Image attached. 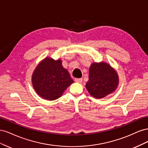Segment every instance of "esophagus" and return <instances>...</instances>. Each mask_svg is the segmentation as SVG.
<instances>
[{
  "label": "esophagus",
  "instance_id": "esophagus-1",
  "mask_svg": "<svg viewBox=\"0 0 148 148\" xmlns=\"http://www.w3.org/2000/svg\"><path fill=\"white\" fill-rule=\"evenodd\" d=\"M75 81L76 82H77V83H81L83 82V79L82 78H75Z\"/></svg>",
  "mask_w": 148,
  "mask_h": 148
}]
</instances>
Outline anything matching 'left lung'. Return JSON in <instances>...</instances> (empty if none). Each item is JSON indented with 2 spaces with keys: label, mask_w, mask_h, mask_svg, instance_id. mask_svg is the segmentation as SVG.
<instances>
[{
  "label": "left lung",
  "mask_w": 148,
  "mask_h": 148,
  "mask_svg": "<svg viewBox=\"0 0 148 148\" xmlns=\"http://www.w3.org/2000/svg\"><path fill=\"white\" fill-rule=\"evenodd\" d=\"M119 83L117 74L106 63H93L89 68L86 88L90 95L102 98L114 91Z\"/></svg>",
  "instance_id": "8db88e82"
}]
</instances>
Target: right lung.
<instances>
[{"label":"right lung","mask_w":148,"mask_h":148,"mask_svg":"<svg viewBox=\"0 0 148 148\" xmlns=\"http://www.w3.org/2000/svg\"><path fill=\"white\" fill-rule=\"evenodd\" d=\"M74 82L60 60L46 58L35 69L32 76L33 87L44 99L55 100Z\"/></svg>","instance_id":"add662e5"}]
</instances>
